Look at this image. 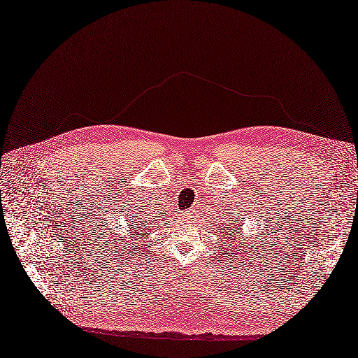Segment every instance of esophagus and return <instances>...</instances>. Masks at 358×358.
Here are the masks:
<instances>
[{"mask_svg": "<svg viewBox=\"0 0 358 358\" xmlns=\"http://www.w3.org/2000/svg\"><path fill=\"white\" fill-rule=\"evenodd\" d=\"M187 216H188V213H187Z\"/></svg>", "mask_w": 358, "mask_h": 358, "instance_id": "esophagus-1", "label": "esophagus"}]
</instances>
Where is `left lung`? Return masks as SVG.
<instances>
[{"instance_id": "1", "label": "left lung", "mask_w": 358, "mask_h": 358, "mask_svg": "<svg viewBox=\"0 0 358 358\" xmlns=\"http://www.w3.org/2000/svg\"><path fill=\"white\" fill-rule=\"evenodd\" d=\"M233 233H234V234H233V237H231V239H230V241H233V239H234V237H236V230H234V229H233ZM227 241H229V237H227ZM233 242H236V241H233ZM230 245H231V243H230Z\"/></svg>"}]
</instances>
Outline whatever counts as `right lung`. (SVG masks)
Listing matches in <instances>:
<instances>
[{
	"instance_id": "add662e5",
	"label": "right lung",
	"mask_w": 358,
	"mask_h": 358,
	"mask_svg": "<svg viewBox=\"0 0 358 358\" xmlns=\"http://www.w3.org/2000/svg\"><path fill=\"white\" fill-rule=\"evenodd\" d=\"M137 230H140V224H138V227H137V229H136V231H137Z\"/></svg>"
}]
</instances>
